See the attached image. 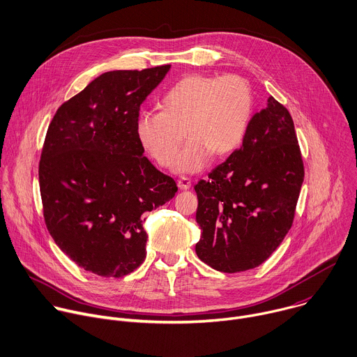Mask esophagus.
Segmentation results:
<instances>
[{"label":"esophagus","mask_w":357,"mask_h":357,"mask_svg":"<svg viewBox=\"0 0 357 357\" xmlns=\"http://www.w3.org/2000/svg\"><path fill=\"white\" fill-rule=\"evenodd\" d=\"M177 185L180 190H188L191 187V180L188 177H181V178H178Z\"/></svg>","instance_id":"1"}]
</instances>
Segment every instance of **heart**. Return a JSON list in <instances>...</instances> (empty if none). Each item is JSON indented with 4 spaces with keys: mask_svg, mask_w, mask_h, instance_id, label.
Returning a JSON list of instances; mask_svg holds the SVG:
<instances>
[{
    "mask_svg": "<svg viewBox=\"0 0 357 357\" xmlns=\"http://www.w3.org/2000/svg\"><path fill=\"white\" fill-rule=\"evenodd\" d=\"M254 112V93L238 75L191 74L160 99V112H141L135 135L162 167H172L183 139L190 141L174 162L177 173L201 172L216 156L234 152L244 141Z\"/></svg>",
    "mask_w": 357,
    "mask_h": 357,
    "instance_id": "1",
    "label": "heart"
}]
</instances>
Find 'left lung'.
<instances>
[{
	"label": "left lung",
	"instance_id": "obj_1",
	"mask_svg": "<svg viewBox=\"0 0 357 357\" xmlns=\"http://www.w3.org/2000/svg\"><path fill=\"white\" fill-rule=\"evenodd\" d=\"M199 180L195 252L211 268L234 273L266 261L291 227L304 180L294 124L268 99L250 121L240 149Z\"/></svg>",
	"mask_w": 357,
	"mask_h": 357
}]
</instances>
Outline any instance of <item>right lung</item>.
Instances as JSON below:
<instances>
[{
	"instance_id": "1",
	"label": "right lung",
	"mask_w": 357,
	"mask_h": 357,
	"mask_svg": "<svg viewBox=\"0 0 357 357\" xmlns=\"http://www.w3.org/2000/svg\"><path fill=\"white\" fill-rule=\"evenodd\" d=\"M169 70L105 73L49 126L39 163L45 222L61 251L95 275L135 271L146 257L145 215L177 192L135 135L141 105Z\"/></svg>"
}]
</instances>
